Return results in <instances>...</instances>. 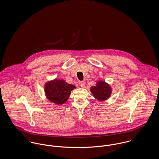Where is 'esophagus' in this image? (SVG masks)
<instances>
[{
    "instance_id": "esophagus-1",
    "label": "esophagus",
    "mask_w": 159,
    "mask_h": 159,
    "mask_svg": "<svg viewBox=\"0 0 159 159\" xmlns=\"http://www.w3.org/2000/svg\"><path fill=\"white\" fill-rule=\"evenodd\" d=\"M85 82L84 81H80V86L81 87V88H84L85 86Z\"/></svg>"
}]
</instances>
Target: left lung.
<instances>
[{"mask_svg":"<svg viewBox=\"0 0 159 159\" xmlns=\"http://www.w3.org/2000/svg\"><path fill=\"white\" fill-rule=\"evenodd\" d=\"M91 91L95 98L100 101L107 100L111 93V88L104 81H99L95 86L91 87Z\"/></svg>","mask_w":159,"mask_h":159,"instance_id":"8db88e82","label":"left lung"}]
</instances>
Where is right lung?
Wrapping results in <instances>:
<instances>
[{
    "mask_svg": "<svg viewBox=\"0 0 159 159\" xmlns=\"http://www.w3.org/2000/svg\"><path fill=\"white\" fill-rule=\"evenodd\" d=\"M75 88L74 85L67 83L61 80H54L46 83L45 91L48 99L57 105L67 102L71 92Z\"/></svg>",
    "mask_w": 159,
    "mask_h": 159,
    "instance_id": "obj_1",
    "label": "right lung"
}]
</instances>
